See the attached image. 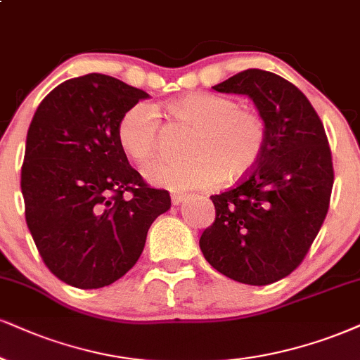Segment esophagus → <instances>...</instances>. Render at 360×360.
Listing matches in <instances>:
<instances>
[{
  "mask_svg": "<svg viewBox=\"0 0 360 360\" xmlns=\"http://www.w3.org/2000/svg\"><path fill=\"white\" fill-rule=\"evenodd\" d=\"M185 200V195L181 192H173L172 193V203L173 205H179V203H181Z\"/></svg>",
  "mask_w": 360,
  "mask_h": 360,
  "instance_id": "1",
  "label": "esophagus"
}]
</instances>
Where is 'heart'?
<instances>
[{
    "instance_id": "1",
    "label": "heart",
    "mask_w": 360,
    "mask_h": 360,
    "mask_svg": "<svg viewBox=\"0 0 360 360\" xmlns=\"http://www.w3.org/2000/svg\"><path fill=\"white\" fill-rule=\"evenodd\" d=\"M168 113L193 127L187 160H158L145 168L146 179L170 188H212L221 180H237L259 162L265 148V123L254 110L227 96L193 91L167 103ZM158 110L148 101L130 106L120 118V145L139 163L157 153Z\"/></svg>"
}]
</instances>
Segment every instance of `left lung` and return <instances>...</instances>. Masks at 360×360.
<instances>
[{
	"label": "left lung",
	"instance_id": "8db88e82",
	"mask_svg": "<svg viewBox=\"0 0 360 360\" xmlns=\"http://www.w3.org/2000/svg\"><path fill=\"white\" fill-rule=\"evenodd\" d=\"M214 90L254 101L265 148L235 187L210 197L215 221L203 230L202 254L232 281L269 285L302 264L329 210V140L307 96L278 75L250 68Z\"/></svg>",
	"mask_w": 360,
	"mask_h": 360
}]
</instances>
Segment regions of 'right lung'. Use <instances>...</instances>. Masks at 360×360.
<instances>
[{
  "label": "right lung",
  "mask_w": 360,
  "mask_h": 360,
  "mask_svg": "<svg viewBox=\"0 0 360 360\" xmlns=\"http://www.w3.org/2000/svg\"><path fill=\"white\" fill-rule=\"evenodd\" d=\"M148 93L108 75L66 79L44 96L26 135L21 192L31 237L50 272L78 288L123 277L170 208L128 163L117 128Z\"/></svg>",
  "instance_id": "right-lung-1"
}]
</instances>
